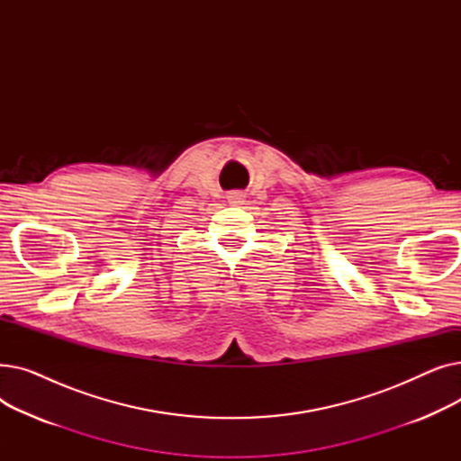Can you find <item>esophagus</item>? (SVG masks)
Segmentation results:
<instances>
[{
  "label": "esophagus",
  "mask_w": 461,
  "mask_h": 461,
  "mask_svg": "<svg viewBox=\"0 0 461 461\" xmlns=\"http://www.w3.org/2000/svg\"><path fill=\"white\" fill-rule=\"evenodd\" d=\"M228 200H230V203H235V205H240L245 202V196H243V192H231L230 196H228Z\"/></svg>",
  "instance_id": "34e87169"
}]
</instances>
